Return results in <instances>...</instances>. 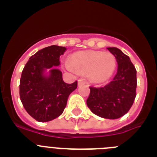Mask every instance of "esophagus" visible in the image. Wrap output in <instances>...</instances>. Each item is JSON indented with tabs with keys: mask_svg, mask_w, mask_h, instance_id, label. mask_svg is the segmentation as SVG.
<instances>
[{
	"mask_svg": "<svg viewBox=\"0 0 157 157\" xmlns=\"http://www.w3.org/2000/svg\"><path fill=\"white\" fill-rule=\"evenodd\" d=\"M85 83H86V80L84 79V78H79V79H78V86L82 85V84H85Z\"/></svg>",
	"mask_w": 157,
	"mask_h": 157,
	"instance_id": "esophagus-1",
	"label": "esophagus"
}]
</instances>
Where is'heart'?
I'll list each match as a JSON object with an SVG mask.
<instances>
[{"mask_svg":"<svg viewBox=\"0 0 157 157\" xmlns=\"http://www.w3.org/2000/svg\"><path fill=\"white\" fill-rule=\"evenodd\" d=\"M69 65L78 73H88L95 82H103L112 75L116 66L114 56L109 52L87 50L74 53Z\"/></svg>","mask_w":157,"mask_h":157,"instance_id":"heart-1","label":"heart"}]
</instances>
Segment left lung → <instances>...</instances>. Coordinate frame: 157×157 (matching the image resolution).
<instances>
[{
	"instance_id": "8db88e82",
	"label": "left lung",
	"mask_w": 157,
	"mask_h": 157,
	"mask_svg": "<svg viewBox=\"0 0 157 157\" xmlns=\"http://www.w3.org/2000/svg\"><path fill=\"white\" fill-rule=\"evenodd\" d=\"M118 63L113 80L101 87L90 86L87 106L100 117L115 120L127 113L134 104L137 88V71L130 58L120 49L108 48Z\"/></svg>"
}]
</instances>
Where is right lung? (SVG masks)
Returning a JSON list of instances; mask_svg holds the SVG:
<instances>
[{"label":"right lung","mask_w":157,"mask_h":157,"mask_svg":"<svg viewBox=\"0 0 157 157\" xmlns=\"http://www.w3.org/2000/svg\"><path fill=\"white\" fill-rule=\"evenodd\" d=\"M66 50L58 45L44 48L31 56L22 71L19 82V97L24 109L38 122H48L63 113L68 96L77 88L78 82H64L62 72L50 70L44 75L45 69L59 65V56Z\"/></svg>","instance_id":"obj_1"}]
</instances>
